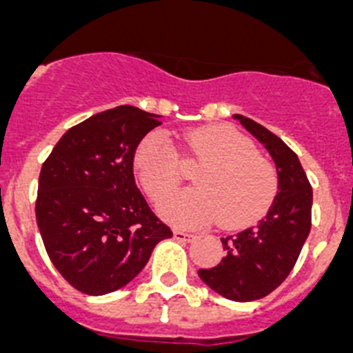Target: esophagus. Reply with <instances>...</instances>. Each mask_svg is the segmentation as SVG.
Returning a JSON list of instances; mask_svg holds the SVG:
<instances>
[{
    "mask_svg": "<svg viewBox=\"0 0 353 353\" xmlns=\"http://www.w3.org/2000/svg\"><path fill=\"white\" fill-rule=\"evenodd\" d=\"M174 239L179 241V243H190V241L195 239V236H193V234H188V232L174 230Z\"/></svg>",
    "mask_w": 353,
    "mask_h": 353,
    "instance_id": "esophagus-1",
    "label": "esophagus"
}]
</instances>
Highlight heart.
<instances>
[{
	"instance_id": "b5f03b06",
	"label": "heart",
	"mask_w": 353,
	"mask_h": 353,
	"mask_svg": "<svg viewBox=\"0 0 353 353\" xmlns=\"http://www.w3.org/2000/svg\"><path fill=\"white\" fill-rule=\"evenodd\" d=\"M190 148L211 160L195 176L196 188L174 193L160 214L176 227L211 223L241 227L265 212L278 188L276 170L255 154V145L236 128L214 125L188 135ZM133 169L153 200L169 195L181 181L179 157L161 132L148 133L133 154Z\"/></svg>"
}]
</instances>
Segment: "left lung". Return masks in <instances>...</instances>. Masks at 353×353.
I'll list each match as a JSON object with an SVG mask.
<instances>
[{
	"mask_svg": "<svg viewBox=\"0 0 353 353\" xmlns=\"http://www.w3.org/2000/svg\"><path fill=\"white\" fill-rule=\"evenodd\" d=\"M232 117L271 154L278 193L255 227L221 237L225 256L216 268L199 269V276L216 294L248 303L271 294L294 269L311 230L313 190L297 154L278 135L250 117Z\"/></svg>",
	"mask_w": 353,
	"mask_h": 353,
	"instance_id": "1",
	"label": "left lung"
}]
</instances>
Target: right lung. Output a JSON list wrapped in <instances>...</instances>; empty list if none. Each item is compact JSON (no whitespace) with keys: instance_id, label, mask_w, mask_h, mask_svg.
<instances>
[{"instance_id":"obj_1","label":"right lung","mask_w":353,"mask_h":353,"mask_svg":"<svg viewBox=\"0 0 353 353\" xmlns=\"http://www.w3.org/2000/svg\"><path fill=\"white\" fill-rule=\"evenodd\" d=\"M161 116L119 105L59 139L38 179L37 223L54 268L72 287L103 295L128 285L170 239L135 184L133 154Z\"/></svg>"}]
</instances>
